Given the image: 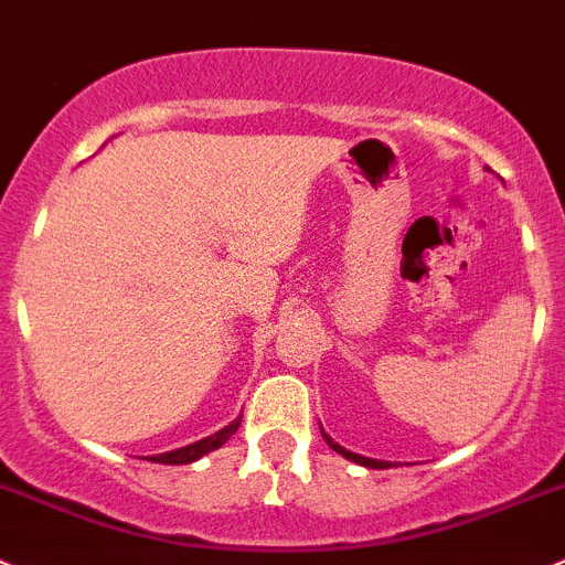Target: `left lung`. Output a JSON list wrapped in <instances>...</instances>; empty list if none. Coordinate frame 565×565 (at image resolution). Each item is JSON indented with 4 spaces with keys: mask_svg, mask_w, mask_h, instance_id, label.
Masks as SVG:
<instances>
[{
    "mask_svg": "<svg viewBox=\"0 0 565 565\" xmlns=\"http://www.w3.org/2000/svg\"><path fill=\"white\" fill-rule=\"evenodd\" d=\"M323 433V429H321ZM323 438H326V444L331 446V449L337 451V455H342V457H348L351 459V462H359V465H364V468H392V462H381V459H370V457H362V455H353V451H348V449H342V446H337L334 440L329 438V435L323 433Z\"/></svg>",
    "mask_w": 565,
    "mask_h": 565,
    "instance_id": "obj_1",
    "label": "left lung"
}]
</instances>
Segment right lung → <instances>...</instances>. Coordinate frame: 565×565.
I'll use <instances>...</instances> for the list:
<instances>
[{"mask_svg":"<svg viewBox=\"0 0 565 565\" xmlns=\"http://www.w3.org/2000/svg\"><path fill=\"white\" fill-rule=\"evenodd\" d=\"M239 424H242V416L236 418V422H231L228 427L220 429V433H214V435H209V438L198 440V444L182 446V449H177V451H166V455H154L152 462H160V465H188V462H195L198 457H203V455H209V451L220 449V446H223L225 440H228L231 435L236 433V429H239Z\"/></svg>","mask_w":565,"mask_h":565,"instance_id":"right-lung-1","label":"right lung"}]
</instances>
